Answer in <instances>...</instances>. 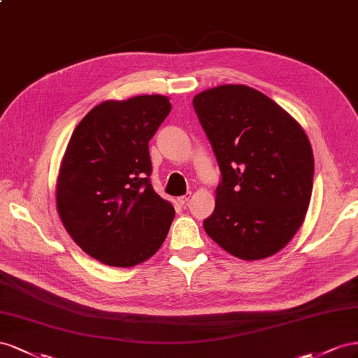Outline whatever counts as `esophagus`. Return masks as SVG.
Here are the masks:
<instances>
[{
    "label": "esophagus",
    "mask_w": 358,
    "mask_h": 358,
    "mask_svg": "<svg viewBox=\"0 0 358 358\" xmlns=\"http://www.w3.org/2000/svg\"><path fill=\"white\" fill-rule=\"evenodd\" d=\"M190 196H192V193L189 192V193H186V195L180 196V198H178V202L181 203V206H186V203H187V202H189V199H190Z\"/></svg>",
    "instance_id": "esophagus-1"
}]
</instances>
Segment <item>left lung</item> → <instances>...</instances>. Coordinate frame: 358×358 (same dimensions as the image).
I'll use <instances>...</instances> for the list:
<instances>
[{"label": "left lung", "mask_w": 358, "mask_h": 358, "mask_svg": "<svg viewBox=\"0 0 358 358\" xmlns=\"http://www.w3.org/2000/svg\"><path fill=\"white\" fill-rule=\"evenodd\" d=\"M219 163L208 236L246 261L271 257L295 236L313 187V152L301 126L270 97L246 85H220L193 97Z\"/></svg>", "instance_id": "1"}]
</instances>
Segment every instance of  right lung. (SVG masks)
Listing matches in <instances>:
<instances>
[{"mask_svg": "<svg viewBox=\"0 0 358 358\" xmlns=\"http://www.w3.org/2000/svg\"><path fill=\"white\" fill-rule=\"evenodd\" d=\"M171 108L157 94L103 101L69 141L57 208L78 246L106 265L144 262L168 236L176 210L151 186L148 142Z\"/></svg>", "mask_w": 358, "mask_h": 358, "instance_id": "1", "label": "right lung"}]
</instances>
